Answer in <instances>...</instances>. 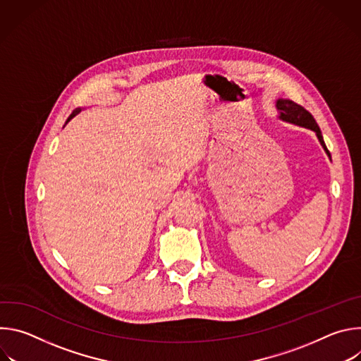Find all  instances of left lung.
Returning <instances> with one entry per match:
<instances>
[{
	"label": "left lung",
	"mask_w": 361,
	"mask_h": 361,
	"mask_svg": "<svg viewBox=\"0 0 361 361\" xmlns=\"http://www.w3.org/2000/svg\"><path fill=\"white\" fill-rule=\"evenodd\" d=\"M276 107H277V110L280 111V118H281V120L313 130V131L317 134V138H319V141L322 142L323 148H324L326 152L329 154V149H327V147H326V144H324L322 131H320V128H319V126H317L314 117H313L310 113H308L304 107H301L300 104H295L294 101L283 99V98L277 99Z\"/></svg>",
	"instance_id": "obj_1"
}]
</instances>
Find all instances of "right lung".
Segmentation results:
<instances>
[{"mask_svg": "<svg viewBox=\"0 0 361 361\" xmlns=\"http://www.w3.org/2000/svg\"><path fill=\"white\" fill-rule=\"evenodd\" d=\"M78 113H80V110H74V111H73V113H71V116H70V117H68V120H67V123H68V121H70V120H71V118H73V117H75V116H77V114H78Z\"/></svg>", "mask_w": 361, "mask_h": 361, "instance_id": "add662e5", "label": "right lung"}]
</instances>
